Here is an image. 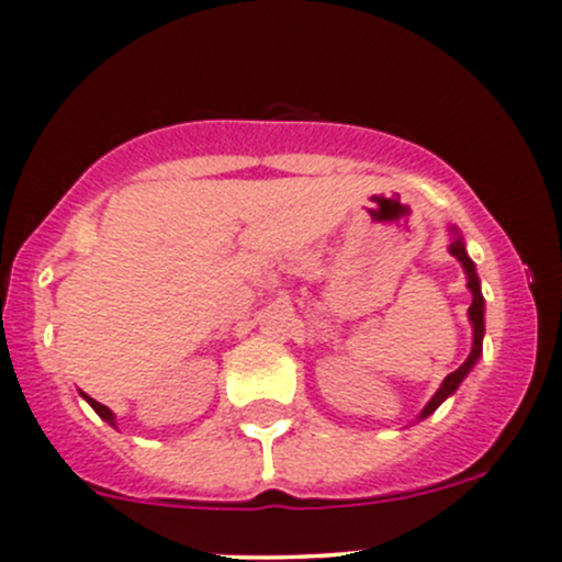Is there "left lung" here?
<instances>
[{
	"label": "left lung",
	"mask_w": 562,
	"mask_h": 562,
	"mask_svg": "<svg viewBox=\"0 0 562 562\" xmlns=\"http://www.w3.org/2000/svg\"><path fill=\"white\" fill-rule=\"evenodd\" d=\"M449 236H451L449 252L454 255L459 263H462L464 274H468V288H470V293H473V304L468 307V321H470V326H473V348H470V356L464 359V364L459 367V370L451 372V375H446V381L440 383L438 391H435L432 400L424 405V411L418 413L416 422H424L427 416H432V413L438 411V407L443 405V402L449 400V396L454 394L459 386H462V381L470 375V370L479 364L481 345H484V296H481V280H479V274H475V263L470 260L468 249H464V239L459 236L457 225H449Z\"/></svg>",
	"instance_id": "obj_1"
}]
</instances>
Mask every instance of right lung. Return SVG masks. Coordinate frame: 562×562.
Segmentation results:
<instances>
[{"label":"right lung","instance_id":"add662e5","mask_svg":"<svg viewBox=\"0 0 562 562\" xmlns=\"http://www.w3.org/2000/svg\"><path fill=\"white\" fill-rule=\"evenodd\" d=\"M81 396H83V400H87V402H89V405H92V411H94V413H98V416H100V418H103V422H108V424H111V427H113V429H116V416H113V411H111V407L100 405V402H98V400H92V396H87V394H83V391H81Z\"/></svg>","mask_w":562,"mask_h":562}]
</instances>
